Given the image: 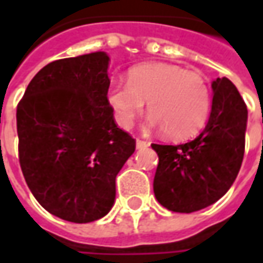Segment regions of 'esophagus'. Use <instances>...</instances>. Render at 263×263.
<instances>
[{
    "mask_svg": "<svg viewBox=\"0 0 263 263\" xmlns=\"http://www.w3.org/2000/svg\"><path fill=\"white\" fill-rule=\"evenodd\" d=\"M148 146H149V142L143 141V139H141V138H138L137 139V148L138 149H145V148H148Z\"/></svg>",
    "mask_w": 263,
    "mask_h": 263,
    "instance_id": "34e87169",
    "label": "esophagus"
}]
</instances>
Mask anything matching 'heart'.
Instances as JSON below:
<instances>
[{"label":"heart","instance_id":"obj_1","mask_svg":"<svg viewBox=\"0 0 263 263\" xmlns=\"http://www.w3.org/2000/svg\"><path fill=\"white\" fill-rule=\"evenodd\" d=\"M107 103L117 124L129 129L148 103L149 128H159L172 139H186L203 129L211 112V88L203 74L169 63L134 67L128 83L115 81Z\"/></svg>","mask_w":263,"mask_h":263}]
</instances>
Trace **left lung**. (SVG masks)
I'll return each mask as SVG.
<instances>
[{"label": "left lung", "instance_id": "obj_1", "mask_svg": "<svg viewBox=\"0 0 263 263\" xmlns=\"http://www.w3.org/2000/svg\"><path fill=\"white\" fill-rule=\"evenodd\" d=\"M213 90L209 122L198 137L180 145L152 143L159 156L155 197L171 211L193 213L215 203L242 165L247 105L227 77L213 81Z\"/></svg>", "mask_w": 263, "mask_h": 263}]
</instances>
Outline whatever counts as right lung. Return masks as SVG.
Segmentation results:
<instances>
[{"instance_id": "add662e5", "label": "right lung", "mask_w": 263, "mask_h": 263, "mask_svg": "<svg viewBox=\"0 0 263 263\" xmlns=\"http://www.w3.org/2000/svg\"><path fill=\"white\" fill-rule=\"evenodd\" d=\"M104 52L54 60L36 73L16 107L20 165L43 209L70 222L108 213L115 177L135 139L115 124L107 103Z\"/></svg>"}]
</instances>
